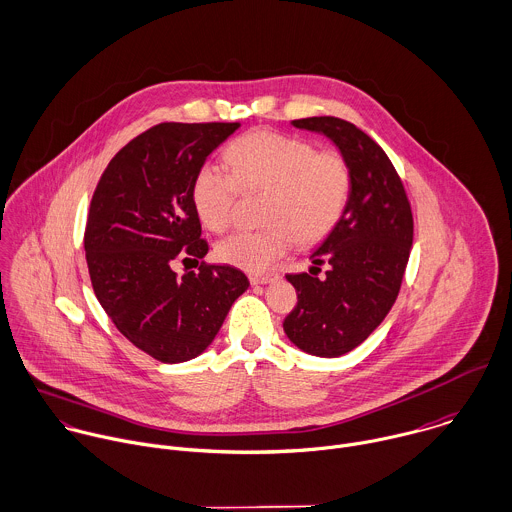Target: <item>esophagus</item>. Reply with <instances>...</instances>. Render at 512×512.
I'll use <instances>...</instances> for the list:
<instances>
[{"label":"esophagus","mask_w":512,"mask_h":512,"mask_svg":"<svg viewBox=\"0 0 512 512\" xmlns=\"http://www.w3.org/2000/svg\"><path fill=\"white\" fill-rule=\"evenodd\" d=\"M280 274L278 272H268V274H250V282L254 286H264V284H270L274 280H278Z\"/></svg>","instance_id":"34e87169"}]
</instances>
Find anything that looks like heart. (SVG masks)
Masks as SVG:
<instances>
[{"label":"heart","instance_id":"1","mask_svg":"<svg viewBox=\"0 0 512 512\" xmlns=\"http://www.w3.org/2000/svg\"><path fill=\"white\" fill-rule=\"evenodd\" d=\"M224 161L228 172L204 165L194 174L192 204L200 222L212 232H224L240 190L266 192L262 218L268 226L220 240V262L258 274L298 238L322 240L340 222L351 188V172L340 153H318L302 139L256 131L232 141Z\"/></svg>","mask_w":512,"mask_h":512}]
</instances>
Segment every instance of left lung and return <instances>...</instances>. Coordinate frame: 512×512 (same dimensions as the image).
I'll return each mask as SVG.
<instances>
[{"label":"left lung","instance_id":"left-lung-1","mask_svg":"<svg viewBox=\"0 0 512 512\" xmlns=\"http://www.w3.org/2000/svg\"><path fill=\"white\" fill-rule=\"evenodd\" d=\"M292 125L336 145L351 188L340 222L310 254V274L286 276L298 304L284 332L310 355L340 357L367 340L395 304L413 244V214L389 157L355 125L338 117ZM320 265L326 277L317 276Z\"/></svg>","mask_w":512,"mask_h":512}]
</instances>
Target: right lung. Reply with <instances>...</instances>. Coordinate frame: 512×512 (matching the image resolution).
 I'll use <instances>...</instances> for the list:
<instances>
[{"instance_id": "right-lung-1", "label": "right lung", "mask_w": 512, "mask_h": 512, "mask_svg": "<svg viewBox=\"0 0 512 512\" xmlns=\"http://www.w3.org/2000/svg\"><path fill=\"white\" fill-rule=\"evenodd\" d=\"M238 127L161 123L111 159L91 200L85 256L95 296L127 340L163 363L200 355L250 286L232 266L172 272L180 252H208L192 180Z\"/></svg>"}]
</instances>
